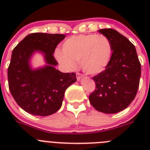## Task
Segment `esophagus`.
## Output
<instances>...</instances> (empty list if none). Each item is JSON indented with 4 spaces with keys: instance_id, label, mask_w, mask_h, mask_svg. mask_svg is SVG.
Segmentation results:
<instances>
[{
    "instance_id": "34e87169",
    "label": "esophagus",
    "mask_w": 150,
    "mask_h": 150,
    "mask_svg": "<svg viewBox=\"0 0 150 150\" xmlns=\"http://www.w3.org/2000/svg\"><path fill=\"white\" fill-rule=\"evenodd\" d=\"M76 79H77V80H79L82 77H83V74H80V73L77 72L76 74Z\"/></svg>"
}]
</instances>
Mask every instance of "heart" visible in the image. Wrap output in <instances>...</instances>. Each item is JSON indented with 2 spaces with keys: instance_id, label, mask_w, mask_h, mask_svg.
I'll use <instances>...</instances> for the list:
<instances>
[{
  "instance_id": "1",
  "label": "heart",
  "mask_w": 150,
  "mask_h": 150,
  "mask_svg": "<svg viewBox=\"0 0 150 150\" xmlns=\"http://www.w3.org/2000/svg\"><path fill=\"white\" fill-rule=\"evenodd\" d=\"M112 52V44L106 36L81 34L66 40L62 44V52L56 50L55 56L67 70L74 69L75 62L79 61L84 72L98 74L109 64Z\"/></svg>"
}]
</instances>
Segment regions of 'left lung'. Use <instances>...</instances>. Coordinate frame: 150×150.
Here are the masks:
<instances>
[{
    "label": "left lung",
    "mask_w": 150,
    "mask_h": 150,
    "mask_svg": "<svg viewBox=\"0 0 150 150\" xmlns=\"http://www.w3.org/2000/svg\"><path fill=\"white\" fill-rule=\"evenodd\" d=\"M110 40L112 53L104 71L93 76L95 91L89 101L104 113H116L128 107L137 95L141 66L134 46L125 36L111 28L98 30Z\"/></svg>",
    "instance_id": "1"
}]
</instances>
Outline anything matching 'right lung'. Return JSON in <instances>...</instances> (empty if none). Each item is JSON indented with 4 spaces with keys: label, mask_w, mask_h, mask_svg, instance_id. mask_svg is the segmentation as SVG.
<instances>
[{
    "label": "right lung",
    "mask_w": 150,
    "mask_h": 150,
    "mask_svg": "<svg viewBox=\"0 0 150 150\" xmlns=\"http://www.w3.org/2000/svg\"><path fill=\"white\" fill-rule=\"evenodd\" d=\"M64 34L33 33L13 49L8 67V84L18 105L30 114L46 116L60 109L64 91L76 81L74 73H62L55 68L53 54ZM45 55L44 67L32 69L30 59L34 52Z\"/></svg>",
    "instance_id": "1"
}]
</instances>
